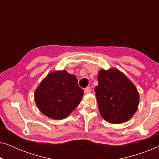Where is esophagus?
Listing matches in <instances>:
<instances>
[{"label": "esophagus", "instance_id": "esophagus-1", "mask_svg": "<svg viewBox=\"0 0 159 159\" xmlns=\"http://www.w3.org/2000/svg\"><path fill=\"white\" fill-rule=\"evenodd\" d=\"M84 92H85V93H87V94L90 93L91 92V89L90 87H87V88L84 89Z\"/></svg>", "mask_w": 159, "mask_h": 159}]
</instances>
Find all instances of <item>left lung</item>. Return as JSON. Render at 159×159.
<instances>
[{"instance_id": "8db88e82", "label": "left lung", "mask_w": 159, "mask_h": 159, "mask_svg": "<svg viewBox=\"0 0 159 159\" xmlns=\"http://www.w3.org/2000/svg\"><path fill=\"white\" fill-rule=\"evenodd\" d=\"M95 88L100 114L108 122L121 124L138 109L139 93L134 84L116 69H101Z\"/></svg>"}]
</instances>
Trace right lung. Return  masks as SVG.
<instances>
[{"mask_svg":"<svg viewBox=\"0 0 159 159\" xmlns=\"http://www.w3.org/2000/svg\"><path fill=\"white\" fill-rule=\"evenodd\" d=\"M83 95L75 75L65 70L56 71L48 74L37 88L34 100L45 116L63 119L77 107Z\"/></svg>","mask_w":159,"mask_h":159,"instance_id":"add662e5","label":"right lung"}]
</instances>
